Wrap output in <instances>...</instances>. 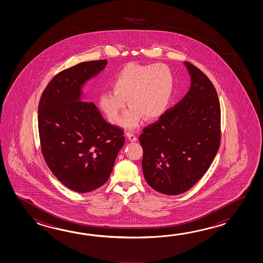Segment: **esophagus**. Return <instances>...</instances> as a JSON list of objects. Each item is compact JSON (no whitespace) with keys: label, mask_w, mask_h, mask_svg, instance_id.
Segmentation results:
<instances>
[{"label":"esophagus","mask_w":263,"mask_h":263,"mask_svg":"<svg viewBox=\"0 0 263 263\" xmlns=\"http://www.w3.org/2000/svg\"><path fill=\"white\" fill-rule=\"evenodd\" d=\"M127 137H128V139H129L130 142H136V141H137V136H136L135 134H133V133H128V134H127Z\"/></svg>","instance_id":"34e87169"}]
</instances>
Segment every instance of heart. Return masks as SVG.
Wrapping results in <instances>:
<instances>
[{"label":"heart","mask_w":263,"mask_h":263,"mask_svg":"<svg viewBox=\"0 0 263 263\" xmlns=\"http://www.w3.org/2000/svg\"><path fill=\"white\" fill-rule=\"evenodd\" d=\"M112 90H104L99 95V105L112 124H118L124 110L121 125L134 129L143 117L155 119L166 110L172 98L174 76L164 64L141 65L129 63L110 81Z\"/></svg>","instance_id":"1"}]
</instances>
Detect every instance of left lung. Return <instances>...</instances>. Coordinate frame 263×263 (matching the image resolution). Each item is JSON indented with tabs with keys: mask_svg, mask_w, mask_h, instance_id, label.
<instances>
[{
	"mask_svg": "<svg viewBox=\"0 0 263 263\" xmlns=\"http://www.w3.org/2000/svg\"><path fill=\"white\" fill-rule=\"evenodd\" d=\"M191 87L184 98L143 129L140 144L145 180L168 196L182 194L211 166L221 141V109L213 83L185 62Z\"/></svg>",
	"mask_w": 263,
	"mask_h": 263,
	"instance_id": "8db88e82",
	"label": "left lung"
}]
</instances>
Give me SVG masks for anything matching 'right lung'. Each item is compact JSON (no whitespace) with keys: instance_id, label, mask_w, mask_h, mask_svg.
<instances>
[{"instance_id":"right-lung-1","label":"right lung","mask_w":263,"mask_h":263,"mask_svg":"<svg viewBox=\"0 0 263 263\" xmlns=\"http://www.w3.org/2000/svg\"><path fill=\"white\" fill-rule=\"evenodd\" d=\"M107 65L83 62L56 74L39 104L41 152L50 171L68 189L95 190L112 173L125 142L124 130L108 123L93 102L82 101V86Z\"/></svg>"}]
</instances>
